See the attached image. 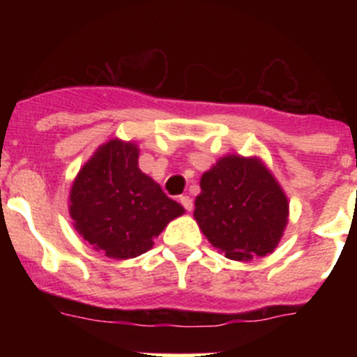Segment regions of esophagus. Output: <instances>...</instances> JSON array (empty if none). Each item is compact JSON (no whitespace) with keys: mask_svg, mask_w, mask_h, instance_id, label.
I'll use <instances>...</instances> for the list:
<instances>
[{"mask_svg":"<svg viewBox=\"0 0 357 357\" xmlns=\"http://www.w3.org/2000/svg\"><path fill=\"white\" fill-rule=\"evenodd\" d=\"M179 202H181V205H183V207H185L188 212L193 211V200H192V197L181 195V197H179Z\"/></svg>","mask_w":357,"mask_h":357,"instance_id":"obj_1","label":"esophagus"}]
</instances>
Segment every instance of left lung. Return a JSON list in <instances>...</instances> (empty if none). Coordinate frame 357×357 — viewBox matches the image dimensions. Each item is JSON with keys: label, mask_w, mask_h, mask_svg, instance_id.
I'll list each match as a JSON object with an SVG mask.
<instances>
[{"label": "left lung", "mask_w": 357, "mask_h": 357, "mask_svg": "<svg viewBox=\"0 0 357 357\" xmlns=\"http://www.w3.org/2000/svg\"><path fill=\"white\" fill-rule=\"evenodd\" d=\"M200 188L193 215L226 257L248 261L275 250L289 222V200L259 158H219Z\"/></svg>", "instance_id": "1"}]
</instances>
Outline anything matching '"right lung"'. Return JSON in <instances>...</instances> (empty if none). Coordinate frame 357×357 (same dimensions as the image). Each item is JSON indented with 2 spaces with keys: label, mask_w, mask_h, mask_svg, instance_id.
I'll return each mask as SVG.
<instances>
[{
  "label": "right lung",
  "mask_w": 357,
  "mask_h": 357,
  "mask_svg": "<svg viewBox=\"0 0 357 357\" xmlns=\"http://www.w3.org/2000/svg\"><path fill=\"white\" fill-rule=\"evenodd\" d=\"M138 155L135 143L110 139L82 165L70 190L74 228L112 259L145 254L169 221L185 212L139 171Z\"/></svg>",
  "instance_id": "right-lung-1"
}]
</instances>
